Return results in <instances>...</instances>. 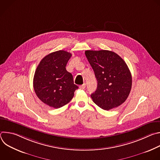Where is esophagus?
<instances>
[{
  "label": "esophagus",
  "mask_w": 160,
  "mask_h": 160,
  "mask_svg": "<svg viewBox=\"0 0 160 160\" xmlns=\"http://www.w3.org/2000/svg\"><path fill=\"white\" fill-rule=\"evenodd\" d=\"M85 87H86V84L85 83H83V85H81L79 86V88L80 89H85Z\"/></svg>",
  "instance_id": "esophagus-1"
}]
</instances>
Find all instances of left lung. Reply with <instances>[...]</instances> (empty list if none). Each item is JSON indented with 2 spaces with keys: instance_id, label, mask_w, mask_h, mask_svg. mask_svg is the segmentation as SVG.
I'll list each match as a JSON object with an SVG mask.
<instances>
[{
  "instance_id": "1",
  "label": "left lung",
  "mask_w": 160,
  "mask_h": 160,
  "mask_svg": "<svg viewBox=\"0 0 160 160\" xmlns=\"http://www.w3.org/2000/svg\"><path fill=\"white\" fill-rule=\"evenodd\" d=\"M98 81V87L90 95L96 104L109 110L123 104L132 88V75L124 60L110 51H85Z\"/></svg>"
}]
</instances>
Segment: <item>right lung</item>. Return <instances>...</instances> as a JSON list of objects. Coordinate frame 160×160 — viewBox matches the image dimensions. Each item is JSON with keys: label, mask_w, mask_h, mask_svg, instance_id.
I'll return each mask as SVG.
<instances>
[{"label": "right lung", "mask_w": 160, "mask_h": 160, "mask_svg": "<svg viewBox=\"0 0 160 160\" xmlns=\"http://www.w3.org/2000/svg\"><path fill=\"white\" fill-rule=\"evenodd\" d=\"M72 54L58 51L45 56L38 65L33 78V88L41 101L54 108L69 102L78 87L66 66Z\"/></svg>", "instance_id": "obj_1"}]
</instances>
